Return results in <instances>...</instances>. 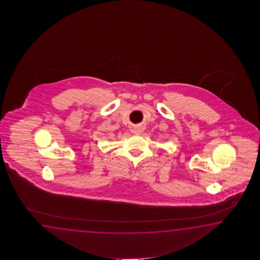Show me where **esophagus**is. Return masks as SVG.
Segmentation results:
<instances>
[{
  "label": "esophagus",
  "mask_w": 260,
  "mask_h": 260,
  "mask_svg": "<svg viewBox=\"0 0 260 260\" xmlns=\"http://www.w3.org/2000/svg\"><path fill=\"white\" fill-rule=\"evenodd\" d=\"M141 131H142L141 129H137V130H135V133H136V134H140Z\"/></svg>",
  "instance_id": "34e87169"
}]
</instances>
